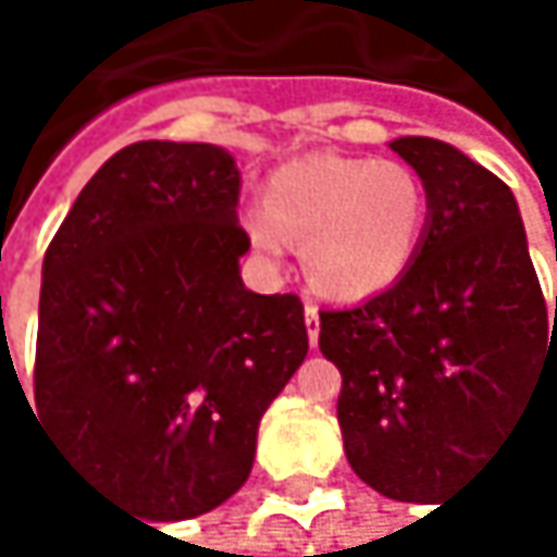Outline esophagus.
Here are the masks:
<instances>
[{
    "instance_id": "obj_1",
    "label": "esophagus",
    "mask_w": 557,
    "mask_h": 557,
    "mask_svg": "<svg viewBox=\"0 0 557 557\" xmlns=\"http://www.w3.org/2000/svg\"><path fill=\"white\" fill-rule=\"evenodd\" d=\"M304 320H307L310 346H317V339H320V313H317V307H313V304H307V307H304Z\"/></svg>"
}]
</instances>
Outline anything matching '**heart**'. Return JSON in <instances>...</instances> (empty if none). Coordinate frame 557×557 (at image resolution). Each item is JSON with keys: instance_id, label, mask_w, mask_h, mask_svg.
Here are the masks:
<instances>
[{"instance_id": "b5f03b06", "label": "heart", "mask_w": 557, "mask_h": 557, "mask_svg": "<svg viewBox=\"0 0 557 557\" xmlns=\"http://www.w3.org/2000/svg\"><path fill=\"white\" fill-rule=\"evenodd\" d=\"M422 177L399 161L310 154L273 171L244 224L263 253L300 244L307 281L326 297H370L396 284L425 231Z\"/></svg>"}]
</instances>
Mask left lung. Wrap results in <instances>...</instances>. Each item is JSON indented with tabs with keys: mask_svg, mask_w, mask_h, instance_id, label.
Wrapping results in <instances>:
<instances>
[{
	"mask_svg": "<svg viewBox=\"0 0 557 557\" xmlns=\"http://www.w3.org/2000/svg\"><path fill=\"white\" fill-rule=\"evenodd\" d=\"M425 184L429 214L399 281L320 310V349L343 376V449L367 485L429 502L469 479L557 376L555 320L505 181L435 138L389 145Z\"/></svg>",
	"mask_w": 557,
	"mask_h": 557,
	"instance_id": "left-lung-1",
	"label": "left lung"
}]
</instances>
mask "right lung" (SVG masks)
<instances>
[{"instance_id": "right-lung-1", "label": "right lung", "mask_w": 557, "mask_h": 557, "mask_svg": "<svg viewBox=\"0 0 557 557\" xmlns=\"http://www.w3.org/2000/svg\"><path fill=\"white\" fill-rule=\"evenodd\" d=\"M240 171L218 145L138 141L82 187L42 263L35 409L62 453L154 522L227 502L310 349L297 294H253Z\"/></svg>"}]
</instances>
